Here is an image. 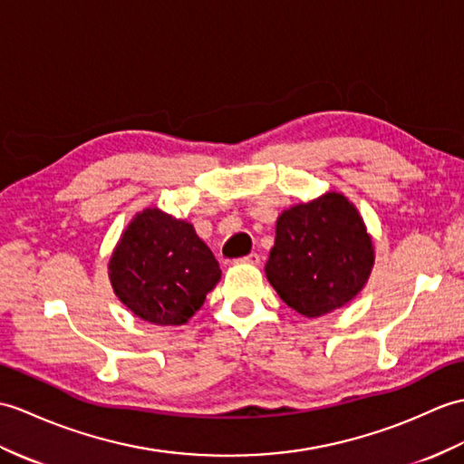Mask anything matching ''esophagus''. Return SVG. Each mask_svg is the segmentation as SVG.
<instances>
[{
	"mask_svg": "<svg viewBox=\"0 0 464 464\" xmlns=\"http://www.w3.org/2000/svg\"><path fill=\"white\" fill-rule=\"evenodd\" d=\"M261 261H263V256H261V255H258V253H251V255H246V256L239 258V261H237V263H241V265H253V266H256V265H261Z\"/></svg>",
	"mask_w": 464,
	"mask_h": 464,
	"instance_id": "34e87169",
	"label": "esophagus"
}]
</instances>
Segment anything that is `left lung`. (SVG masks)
<instances>
[{
  "label": "left lung",
  "instance_id": "8db88e82",
  "mask_svg": "<svg viewBox=\"0 0 464 464\" xmlns=\"http://www.w3.org/2000/svg\"><path fill=\"white\" fill-rule=\"evenodd\" d=\"M373 263V239L358 208L343 193L326 191L278 215L265 273L286 306L318 318L352 303Z\"/></svg>",
  "mask_w": 464,
  "mask_h": 464
}]
</instances>
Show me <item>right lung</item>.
<instances>
[{
	"mask_svg": "<svg viewBox=\"0 0 464 464\" xmlns=\"http://www.w3.org/2000/svg\"><path fill=\"white\" fill-rule=\"evenodd\" d=\"M109 278L118 300L140 320L181 326L206 303L221 268L191 223L148 208L118 239Z\"/></svg>",
	"mask_w": 464,
	"mask_h": 464,
	"instance_id": "1",
	"label": "right lung"
}]
</instances>
